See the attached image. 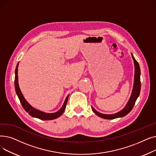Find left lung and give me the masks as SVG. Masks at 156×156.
<instances>
[{
	"label": "left lung",
	"instance_id": "8db88e82",
	"mask_svg": "<svg viewBox=\"0 0 156 156\" xmlns=\"http://www.w3.org/2000/svg\"><path fill=\"white\" fill-rule=\"evenodd\" d=\"M132 57L133 60L134 66H135V75H134V83H133V87L132 90V95L130 96L128 102H127L125 107L122 109L119 112L112 114H104L100 113L98 111H97L93 107H92V109L94 111V112L97 114L98 116H99L103 119H112L118 118H121L125 116L126 114H128L132 110L133 106L135 104V102L138 97L139 95H140V88H141V82H140V66L138 62L135 59L133 54H132Z\"/></svg>",
	"mask_w": 156,
	"mask_h": 156
}]
</instances>
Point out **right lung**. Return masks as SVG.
<instances>
[{"label": "right lung", "mask_w": 156, "mask_h": 156, "mask_svg": "<svg viewBox=\"0 0 156 156\" xmlns=\"http://www.w3.org/2000/svg\"><path fill=\"white\" fill-rule=\"evenodd\" d=\"M18 65H19V63H18L17 66H16V70H15L14 86H15V90H16V94H17L24 109L32 117L37 118H38V119H42V120H52V119H56L57 118H59V116H61L66 109V106L68 99V97H69V95H68L66 97V98L65 101L62 106V108L58 111H57L54 113L44 112L42 111H40L39 110L35 109L34 108H33L32 106L30 105V104L26 101V99H24V97H23V95L20 90V88L19 84H18Z\"/></svg>", "instance_id": "obj_1"}]
</instances>
